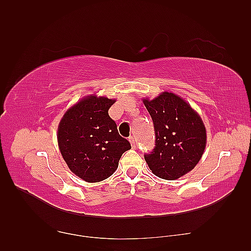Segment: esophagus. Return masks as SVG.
I'll list each match as a JSON object with an SVG mask.
<instances>
[{
  "label": "esophagus",
  "instance_id": "34e87169",
  "mask_svg": "<svg viewBox=\"0 0 251 251\" xmlns=\"http://www.w3.org/2000/svg\"><path fill=\"white\" fill-rule=\"evenodd\" d=\"M129 142H130V145H131V148H132V149H135V148L137 147V141H136V138H135L134 136L129 137Z\"/></svg>",
  "mask_w": 251,
  "mask_h": 251
}]
</instances>
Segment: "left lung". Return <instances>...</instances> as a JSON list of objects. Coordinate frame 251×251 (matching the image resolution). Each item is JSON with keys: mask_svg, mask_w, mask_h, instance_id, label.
Instances as JSON below:
<instances>
[{"mask_svg": "<svg viewBox=\"0 0 251 251\" xmlns=\"http://www.w3.org/2000/svg\"><path fill=\"white\" fill-rule=\"evenodd\" d=\"M155 130V149L145 155L149 168L158 178L176 180L194 169L207 143L206 127L188 101L172 92L154 99L143 98Z\"/></svg>", "mask_w": 251, "mask_h": 251, "instance_id": "1", "label": "left lung"}]
</instances>
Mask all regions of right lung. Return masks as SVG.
I'll return each instance as SVG.
<instances>
[{
    "mask_svg": "<svg viewBox=\"0 0 251 251\" xmlns=\"http://www.w3.org/2000/svg\"><path fill=\"white\" fill-rule=\"evenodd\" d=\"M116 99L85 96L69 108L58 125L57 140L69 169L86 182H100L115 173L123 153L131 149L108 111Z\"/></svg>",
    "mask_w": 251,
    "mask_h": 251,
    "instance_id": "obj_1",
    "label": "right lung"
}]
</instances>
